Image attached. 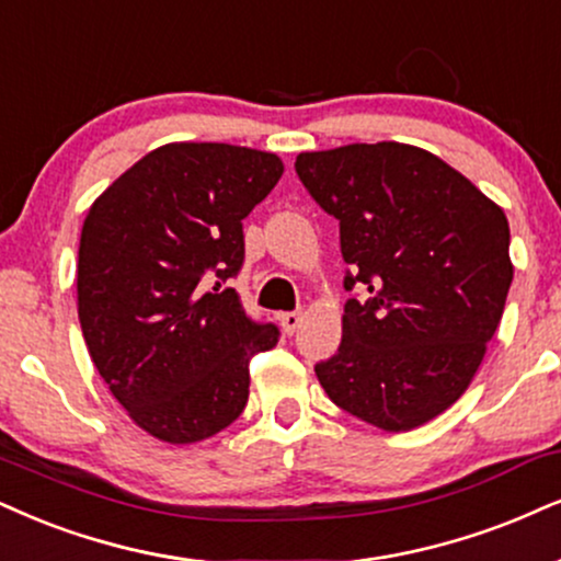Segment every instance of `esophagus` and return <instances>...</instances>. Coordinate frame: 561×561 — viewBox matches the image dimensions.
<instances>
[{"instance_id": "34e87169", "label": "esophagus", "mask_w": 561, "mask_h": 561, "mask_svg": "<svg viewBox=\"0 0 561 561\" xmlns=\"http://www.w3.org/2000/svg\"><path fill=\"white\" fill-rule=\"evenodd\" d=\"M301 320H304L301 312H283V314H280V324H283V330H286L288 335H294L296 330H299Z\"/></svg>"}]
</instances>
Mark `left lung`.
Segmentation results:
<instances>
[{
	"label": "left lung",
	"mask_w": 561,
	"mask_h": 561,
	"mask_svg": "<svg viewBox=\"0 0 561 561\" xmlns=\"http://www.w3.org/2000/svg\"><path fill=\"white\" fill-rule=\"evenodd\" d=\"M296 174L341 220L354 273L343 341L317 364L337 408L411 432L458 400L486 356L513 283L510 224L460 171L405 142H354L296 156Z\"/></svg>",
	"instance_id": "obj_1"
}]
</instances>
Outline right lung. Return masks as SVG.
Returning <instances> with one entry per match:
<instances>
[{
  "mask_svg": "<svg viewBox=\"0 0 561 561\" xmlns=\"http://www.w3.org/2000/svg\"><path fill=\"white\" fill-rule=\"evenodd\" d=\"M283 176L265 150L169 142L90 205L80 233L78 317L88 354L150 437L195 445L249 398V356L278 343L233 288L244 220ZM214 286L210 287L209 283Z\"/></svg>",
  "mask_w": 561,
  "mask_h": 561,
  "instance_id": "add662e5",
  "label": "right lung"
}]
</instances>
